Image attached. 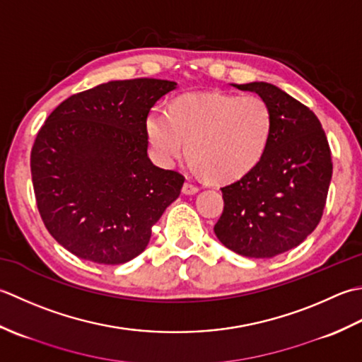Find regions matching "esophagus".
<instances>
[{
  "instance_id": "1",
  "label": "esophagus",
  "mask_w": 362,
  "mask_h": 362,
  "mask_svg": "<svg viewBox=\"0 0 362 362\" xmlns=\"http://www.w3.org/2000/svg\"><path fill=\"white\" fill-rule=\"evenodd\" d=\"M197 192H198V187L194 186V184L184 182V186H182V194L184 195H195Z\"/></svg>"
}]
</instances>
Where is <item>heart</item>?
Masks as SVG:
<instances>
[{
  "label": "heart",
  "instance_id": "obj_1",
  "mask_svg": "<svg viewBox=\"0 0 362 362\" xmlns=\"http://www.w3.org/2000/svg\"><path fill=\"white\" fill-rule=\"evenodd\" d=\"M274 132V114L256 95L223 90L173 98L165 114L151 110L145 134L160 164L172 165L186 144L189 164L214 184H233L261 164Z\"/></svg>",
  "mask_w": 362,
  "mask_h": 362
}]
</instances>
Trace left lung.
Wrapping results in <instances>:
<instances>
[{"label": "left lung", "instance_id": "left-lung-1", "mask_svg": "<svg viewBox=\"0 0 362 362\" xmlns=\"http://www.w3.org/2000/svg\"><path fill=\"white\" fill-rule=\"evenodd\" d=\"M233 86L269 103L274 132L261 164L222 187L225 208L214 233L234 253L264 259L298 247L319 225L333 162L311 109L274 84Z\"/></svg>", "mask_w": 362, "mask_h": 362}]
</instances>
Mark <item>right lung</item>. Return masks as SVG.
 Segmentation results:
<instances>
[{"mask_svg":"<svg viewBox=\"0 0 362 362\" xmlns=\"http://www.w3.org/2000/svg\"><path fill=\"white\" fill-rule=\"evenodd\" d=\"M165 79L109 81L62 101L37 132L33 186L49 234L81 259L124 264L181 194L184 176L148 158L145 119Z\"/></svg>","mask_w":362,"mask_h":362,"instance_id":"add662e5","label":"right lung"}]
</instances>
